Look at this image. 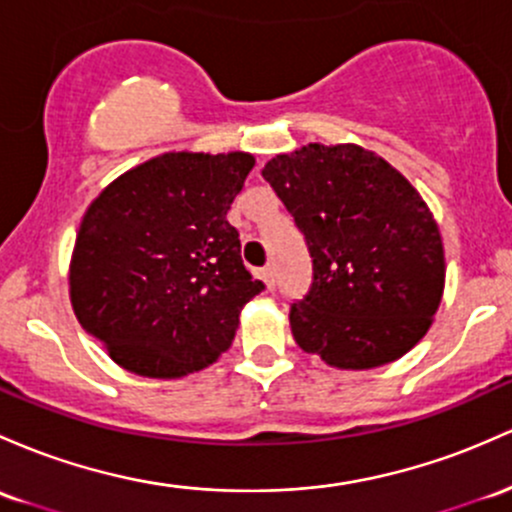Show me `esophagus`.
<instances>
[{"label": "esophagus", "instance_id": "esophagus-1", "mask_svg": "<svg viewBox=\"0 0 512 512\" xmlns=\"http://www.w3.org/2000/svg\"><path fill=\"white\" fill-rule=\"evenodd\" d=\"M255 277L260 279V282L267 286V291H272V289H274V274H272V267H262V269H255Z\"/></svg>", "mask_w": 512, "mask_h": 512}]
</instances>
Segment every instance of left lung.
Instances as JSON below:
<instances>
[{"label":"left lung","mask_w":512,"mask_h":512,"mask_svg":"<svg viewBox=\"0 0 512 512\" xmlns=\"http://www.w3.org/2000/svg\"><path fill=\"white\" fill-rule=\"evenodd\" d=\"M262 177L313 257L311 291L289 313L296 345L352 372L413 350L445 291L442 235L418 189L355 143H308Z\"/></svg>","instance_id":"left-lung-1"}]
</instances>
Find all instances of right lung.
Returning <instances> with one entry per match:
<instances>
[{
    "label": "right lung",
    "instance_id": "obj_1",
    "mask_svg": "<svg viewBox=\"0 0 512 512\" xmlns=\"http://www.w3.org/2000/svg\"><path fill=\"white\" fill-rule=\"evenodd\" d=\"M250 153H165L123 172L84 211L70 260L77 320L109 357L179 379L228 350L262 291L226 221Z\"/></svg>",
    "mask_w": 512,
    "mask_h": 512
}]
</instances>
